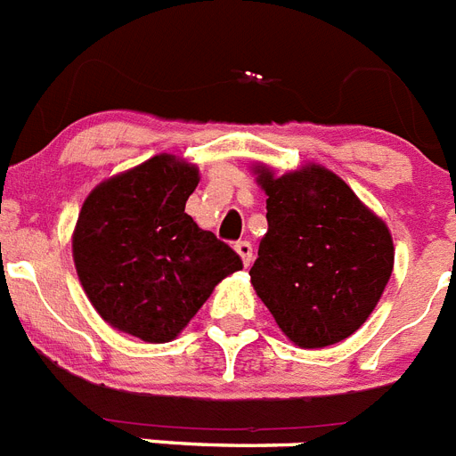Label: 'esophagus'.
I'll use <instances>...</instances> for the list:
<instances>
[{
  "label": "esophagus",
  "instance_id": "esophagus-1",
  "mask_svg": "<svg viewBox=\"0 0 456 456\" xmlns=\"http://www.w3.org/2000/svg\"><path fill=\"white\" fill-rule=\"evenodd\" d=\"M234 248H236V252H239V257H240V262H243V266H250V264H252V246H250V243H248V240H239Z\"/></svg>",
  "mask_w": 456,
  "mask_h": 456
}]
</instances>
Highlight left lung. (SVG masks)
<instances>
[{"instance_id": "1", "label": "left lung", "mask_w": 456, "mask_h": 456, "mask_svg": "<svg viewBox=\"0 0 456 456\" xmlns=\"http://www.w3.org/2000/svg\"><path fill=\"white\" fill-rule=\"evenodd\" d=\"M269 229L250 282L275 324L305 350L334 346L369 320L394 269L389 227L320 164L275 175L255 167Z\"/></svg>"}]
</instances>
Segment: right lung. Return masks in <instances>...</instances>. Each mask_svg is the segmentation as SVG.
<instances>
[{"label": "right lung", "instance_id": "obj_1", "mask_svg": "<svg viewBox=\"0 0 456 456\" xmlns=\"http://www.w3.org/2000/svg\"><path fill=\"white\" fill-rule=\"evenodd\" d=\"M197 164L155 155L99 183L76 220L78 281L104 322L145 343H169L240 257L185 213Z\"/></svg>", "mask_w": 456, "mask_h": 456}]
</instances>
